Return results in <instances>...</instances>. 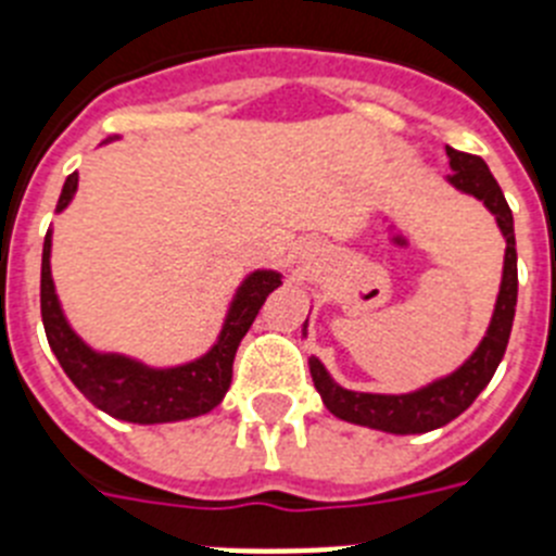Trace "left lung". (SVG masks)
Wrapping results in <instances>:
<instances>
[{"label":"left lung","mask_w":556,"mask_h":556,"mask_svg":"<svg viewBox=\"0 0 556 556\" xmlns=\"http://www.w3.org/2000/svg\"><path fill=\"white\" fill-rule=\"evenodd\" d=\"M445 152H448L451 169H454V175H448L451 184L488 205L498 219L501 233L507 239L504 278H501L493 323L488 328V337L481 339V345L459 370L424 387V390L409 392V395H370V392L342 390L339 384H333L317 358H308L314 387L323 395V404L328 406L331 415L342 417L348 424L370 426V429L390 431V434H424V431L440 429L473 404L479 392L490 384L495 367L507 351L515 303H518V253H515L513 211H509L498 180L493 178V172L479 155L459 152L454 147H445Z\"/></svg>","instance_id":"8db88e82"}]
</instances>
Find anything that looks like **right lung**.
Instances as JSON below:
<instances>
[{
    "instance_id": "obj_1",
    "label": "right lung",
    "mask_w": 556,
    "mask_h": 556,
    "mask_svg": "<svg viewBox=\"0 0 556 556\" xmlns=\"http://www.w3.org/2000/svg\"><path fill=\"white\" fill-rule=\"evenodd\" d=\"M75 191L77 172H72L63 184L58 211L66 208ZM49 248H52V239L47 233L41 255V317L49 348L61 362L63 372L97 409L127 424H169V420H186V417H198L214 409L230 387L236 348L253 326L267 294L281 287V275L273 269L253 273L236 292L217 345L191 365L150 370L132 358L91 351L68 328L61 303H58L52 273H49Z\"/></svg>"
}]
</instances>
